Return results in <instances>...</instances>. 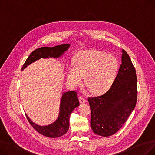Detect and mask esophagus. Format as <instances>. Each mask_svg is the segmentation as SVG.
Segmentation results:
<instances>
[{"label": "esophagus", "instance_id": "1", "mask_svg": "<svg viewBox=\"0 0 155 155\" xmlns=\"http://www.w3.org/2000/svg\"><path fill=\"white\" fill-rule=\"evenodd\" d=\"M79 102L80 104H85L86 102V99L84 98V97L80 96L79 97Z\"/></svg>", "mask_w": 155, "mask_h": 155}]
</instances>
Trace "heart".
<instances>
[{"mask_svg":"<svg viewBox=\"0 0 155 155\" xmlns=\"http://www.w3.org/2000/svg\"><path fill=\"white\" fill-rule=\"evenodd\" d=\"M118 63L114 56L95 50H83L73 58V66L67 68L68 84L77 87L84 77L85 84L94 94L106 91L115 78Z\"/></svg>","mask_w":155,"mask_h":155,"instance_id":"obj_1","label":"heart"}]
</instances>
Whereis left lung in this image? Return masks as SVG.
Segmentation results:
<instances>
[{"instance_id":"obj_1","label":"left lung","mask_w":155,"mask_h":155,"mask_svg":"<svg viewBox=\"0 0 155 155\" xmlns=\"http://www.w3.org/2000/svg\"><path fill=\"white\" fill-rule=\"evenodd\" d=\"M122 63L109 90L101 96L88 98L91 126L97 135L114 134L134 109L137 101L136 70L129 56L122 50Z\"/></svg>"}]
</instances>
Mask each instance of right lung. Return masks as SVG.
<instances>
[{
  "label": "right lung",
  "mask_w": 155,
  "mask_h": 155,
  "mask_svg": "<svg viewBox=\"0 0 155 155\" xmlns=\"http://www.w3.org/2000/svg\"><path fill=\"white\" fill-rule=\"evenodd\" d=\"M70 45L63 44L54 47H41L32 51L24 63L22 70H24L31 63L41 58H58L68 50ZM75 91H68L62 94L60 112L58 118L53 123L47 126H40L32 122L26 114L29 123L36 131L49 137H58L66 133L69 128V120L71 113L80 103Z\"/></svg>",
  "instance_id": "right-lung-1"
}]
</instances>
